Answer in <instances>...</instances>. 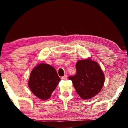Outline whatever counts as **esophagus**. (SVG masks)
<instances>
[{"mask_svg": "<svg viewBox=\"0 0 128 128\" xmlns=\"http://www.w3.org/2000/svg\"><path fill=\"white\" fill-rule=\"evenodd\" d=\"M61 78L62 80H66L67 79V76L66 75H65V76H64L62 77Z\"/></svg>", "mask_w": 128, "mask_h": 128, "instance_id": "34e87169", "label": "esophagus"}]
</instances>
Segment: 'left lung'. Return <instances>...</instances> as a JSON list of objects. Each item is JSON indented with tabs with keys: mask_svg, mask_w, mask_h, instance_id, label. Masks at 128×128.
I'll list each match as a JSON object with an SVG mask.
<instances>
[{
	"mask_svg": "<svg viewBox=\"0 0 128 128\" xmlns=\"http://www.w3.org/2000/svg\"><path fill=\"white\" fill-rule=\"evenodd\" d=\"M76 74L68 77L82 99H91L100 92L104 82V74L100 66L90 58L78 60Z\"/></svg>",
	"mask_w": 128,
	"mask_h": 128,
	"instance_id": "8db88e82",
	"label": "left lung"
}]
</instances>
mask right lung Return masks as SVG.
<instances>
[{
  "label": "right lung",
  "mask_w": 128,
  "mask_h": 128,
  "mask_svg": "<svg viewBox=\"0 0 128 128\" xmlns=\"http://www.w3.org/2000/svg\"><path fill=\"white\" fill-rule=\"evenodd\" d=\"M60 81V78L53 66L41 63L32 70L28 85L36 97L47 100L50 98Z\"/></svg>",
  "instance_id": "add662e5"
}]
</instances>
